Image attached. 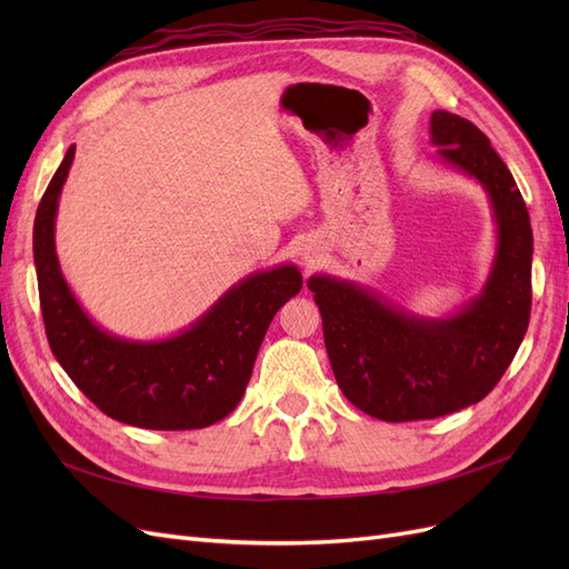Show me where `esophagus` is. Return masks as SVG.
I'll return each mask as SVG.
<instances>
[{
	"mask_svg": "<svg viewBox=\"0 0 569 569\" xmlns=\"http://www.w3.org/2000/svg\"><path fill=\"white\" fill-rule=\"evenodd\" d=\"M303 258H306V261H311V253H308V251H306V253H303Z\"/></svg>",
	"mask_w": 569,
	"mask_h": 569,
	"instance_id": "esophagus-1",
	"label": "esophagus"
}]
</instances>
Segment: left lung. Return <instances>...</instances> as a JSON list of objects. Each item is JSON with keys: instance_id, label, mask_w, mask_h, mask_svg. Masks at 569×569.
Listing matches in <instances>:
<instances>
[{"instance_id": "8db88e82", "label": "left lung", "mask_w": 569, "mask_h": 569, "mask_svg": "<svg viewBox=\"0 0 569 569\" xmlns=\"http://www.w3.org/2000/svg\"><path fill=\"white\" fill-rule=\"evenodd\" d=\"M439 157L481 182L498 247L489 280L462 311L427 320L330 274H313L337 385L368 416L432 420L468 408L498 385L525 339L531 311V226L525 199L489 137L449 111L432 113Z\"/></svg>"}]
</instances>
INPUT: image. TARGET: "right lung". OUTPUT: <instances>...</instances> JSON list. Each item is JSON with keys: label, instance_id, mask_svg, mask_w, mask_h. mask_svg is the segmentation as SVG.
<instances>
[{"label": "right lung", "instance_id": "obj_1", "mask_svg": "<svg viewBox=\"0 0 569 569\" xmlns=\"http://www.w3.org/2000/svg\"><path fill=\"white\" fill-rule=\"evenodd\" d=\"M76 157L68 147L32 228L44 332L66 375L109 418L144 429H201L228 418L244 396L274 313L301 291V272H253L189 330L163 341H130L97 327L68 289L54 247L61 187Z\"/></svg>", "mask_w": 569, "mask_h": 569}]
</instances>
